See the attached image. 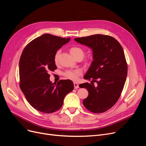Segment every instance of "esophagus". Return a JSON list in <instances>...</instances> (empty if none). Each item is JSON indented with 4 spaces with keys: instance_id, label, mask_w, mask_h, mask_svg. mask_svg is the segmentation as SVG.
Returning a JSON list of instances; mask_svg holds the SVG:
<instances>
[{
    "instance_id": "esophagus-1",
    "label": "esophagus",
    "mask_w": 146,
    "mask_h": 146,
    "mask_svg": "<svg viewBox=\"0 0 146 146\" xmlns=\"http://www.w3.org/2000/svg\"><path fill=\"white\" fill-rule=\"evenodd\" d=\"M73 84H74V87L75 89H77L79 88V84L77 83V82H74Z\"/></svg>"
}]
</instances>
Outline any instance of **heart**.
Masks as SVG:
<instances>
[{"mask_svg": "<svg viewBox=\"0 0 146 146\" xmlns=\"http://www.w3.org/2000/svg\"><path fill=\"white\" fill-rule=\"evenodd\" d=\"M70 52L73 57H76L78 56H81L83 58L84 55V50L79 47L74 46L70 49ZM60 55V52L58 51L55 54L54 61L55 63L58 62V57ZM82 74V71L79 69L77 70H67L64 73V76L68 79L72 80H76L80 75Z\"/></svg>", "mask_w": 146, "mask_h": 146, "instance_id": "obj_1", "label": "heart"}]
</instances>
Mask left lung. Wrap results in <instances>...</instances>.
<instances>
[{
	"label": "left lung",
	"instance_id": "left-lung-1",
	"mask_svg": "<svg viewBox=\"0 0 146 146\" xmlns=\"http://www.w3.org/2000/svg\"><path fill=\"white\" fill-rule=\"evenodd\" d=\"M74 40L92 49L93 61L84 78L97 84V86L88 82L79 85L89 93L83 104L91 112L103 113L116 104L123 89L128 67L123 48L108 35H94Z\"/></svg>",
	"mask_w": 146,
	"mask_h": 146
}]
</instances>
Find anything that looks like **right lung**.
Returning <instances> with one entry per match:
<instances>
[{"label":"right lung","mask_w":146,"mask_h":146,"mask_svg":"<svg viewBox=\"0 0 146 146\" xmlns=\"http://www.w3.org/2000/svg\"><path fill=\"white\" fill-rule=\"evenodd\" d=\"M70 38L44 34L25 47L19 62L20 86L28 102L45 113L58 110L66 95L74 89L70 80H60L56 84L50 81V71L56 69L54 57L58 49Z\"/></svg>","instance_id":"1"}]
</instances>
